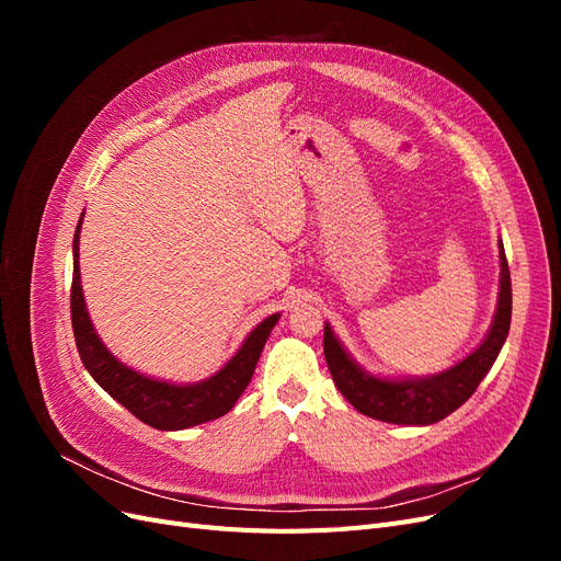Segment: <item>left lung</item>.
<instances>
[{"label":"left lung","instance_id":"left-lung-1","mask_svg":"<svg viewBox=\"0 0 561 561\" xmlns=\"http://www.w3.org/2000/svg\"><path fill=\"white\" fill-rule=\"evenodd\" d=\"M501 248V293L499 309L494 316L484 342L474 348L466 360L454 365L451 369L428 379L412 381H386L369 377L355 365L348 353L336 342L334 332L325 322V336H322V351L330 367V375L342 390V396L365 416H371L386 423H402V426H428L439 419L449 416L458 410L484 379L486 371L494 365L496 355L511 330L513 316V285L511 268Z\"/></svg>","mask_w":561,"mask_h":561}]
</instances>
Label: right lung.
<instances>
[{"instance_id": "1", "label": "right lung", "mask_w": 561, "mask_h": 561, "mask_svg": "<svg viewBox=\"0 0 561 561\" xmlns=\"http://www.w3.org/2000/svg\"><path fill=\"white\" fill-rule=\"evenodd\" d=\"M79 227L81 219L75 231V274L70 290V313L77 351L81 355L83 367L89 369V375L103 386L116 402H122L135 419H140L151 428L182 431L225 416L248 388L266 339L280 316L274 313L264 322H260V325L250 332L239 353H236L215 377L206 381L192 386H175L168 381L147 379L135 369L118 363L103 346V342H100V336L91 325L79 280Z\"/></svg>"}]
</instances>
